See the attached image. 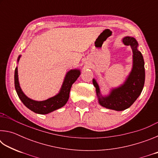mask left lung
Masks as SVG:
<instances>
[{
	"label": "left lung",
	"mask_w": 158,
	"mask_h": 158,
	"mask_svg": "<svg viewBox=\"0 0 158 158\" xmlns=\"http://www.w3.org/2000/svg\"><path fill=\"white\" fill-rule=\"evenodd\" d=\"M122 42L126 46H130L132 50V68L123 84L112 88L108 95H102L98 82L93 79L99 104L103 107L115 111L129 108L140 95L145 82L144 60L138 50L137 41L133 37L126 36L122 39Z\"/></svg>",
	"instance_id": "1"
}]
</instances>
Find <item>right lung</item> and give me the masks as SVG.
I'll return each instance as SVG.
<instances>
[{"mask_svg":"<svg viewBox=\"0 0 158 158\" xmlns=\"http://www.w3.org/2000/svg\"><path fill=\"white\" fill-rule=\"evenodd\" d=\"M21 55L19 56L17 58V63L19 61ZM17 68V67H16L15 71V86L19 98L26 107L35 113L39 114H47L65 106L68 101L72 85L76 81L81 74V71L79 69L69 70L65 74L63 84L58 94L47 100L37 101L27 97L21 90L19 81Z\"/></svg>","mask_w":158,"mask_h":158,"instance_id":"add662e5","label":"right lung"}]
</instances>
